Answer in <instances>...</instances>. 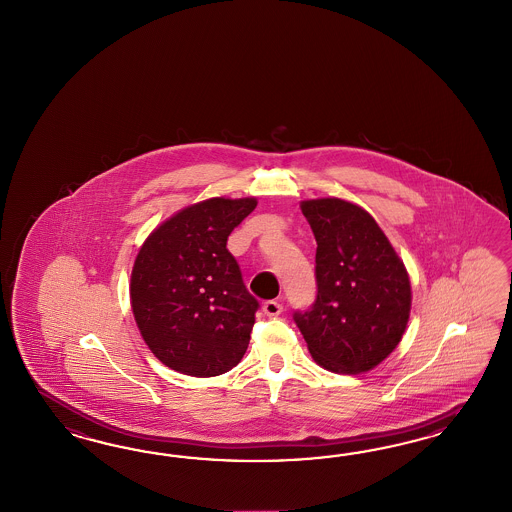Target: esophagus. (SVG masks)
Returning a JSON list of instances; mask_svg holds the SVG:
<instances>
[{
    "mask_svg": "<svg viewBox=\"0 0 512 512\" xmlns=\"http://www.w3.org/2000/svg\"><path fill=\"white\" fill-rule=\"evenodd\" d=\"M281 311H283V306L279 304L278 300H266L263 304V313L266 317H278Z\"/></svg>",
    "mask_w": 512,
    "mask_h": 512,
    "instance_id": "obj_1",
    "label": "esophagus"
}]
</instances>
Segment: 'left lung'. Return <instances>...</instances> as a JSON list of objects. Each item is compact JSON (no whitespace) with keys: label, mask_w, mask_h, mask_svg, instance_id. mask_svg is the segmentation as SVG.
<instances>
[{"label":"left lung","mask_w":512,"mask_h":512,"mask_svg":"<svg viewBox=\"0 0 512 512\" xmlns=\"http://www.w3.org/2000/svg\"><path fill=\"white\" fill-rule=\"evenodd\" d=\"M317 242V298L295 311L311 357L334 373L370 372L402 341L411 281L364 208L343 199L300 204Z\"/></svg>","instance_id":"8db88e82"}]
</instances>
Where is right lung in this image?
<instances>
[{
  "instance_id": "1",
  "label": "right lung",
  "mask_w": 512,
  "mask_h": 512,
  "mask_svg": "<svg viewBox=\"0 0 512 512\" xmlns=\"http://www.w3.org/2000/svg\"><path fill=\"white\" fill-rule=\"evenodd\" d=\"M255 206V197L191 204L139 249L131 308L142 340L174 372L221 375L248 349L259 302L249 295L227 238Z\"/></svg>"
}]
</instances>
